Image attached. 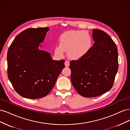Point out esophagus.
I'll return each instance as SVG.
<instances>
[{
	"label": "esophagus",
	"instance_id": "34e87169",
	"mask_svg": "<svg viewBox=\"0 0 130 130\" xmlns=\"http://www.w3.org/2000/svg\"><path fill=\"white\" fill-rule=\"evenodd\" d=\"M64 64L66 67H68L70 65V62L69 61H66L64 62Z\"/></svg>",
	"mask_w": 130,
	"mask_h": 130
}]
</instances>
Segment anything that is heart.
Masks as SVG:
<instances>
[{
	"instance_id": "1",
	"label": "heart",
	"mask_w": 130,
	"mask_h": 130,
	"mask_svg": "<svg viewBox=\"0 0 130 130\" xmlns=\"http://www.w3.org/2000/svg\"><path fill=\"white\" fill-rule=\"evenodd\" d=\"M92 45V37L87 31H68L61 35L59 45L55 48V54L62 56L65 52H68L69 58L77 60L86 56Z\"/></svg>"
}]
</instances>
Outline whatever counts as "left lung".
<instances>
[{"label": "left lung", "instance_id": "left-lung-1", "mask_svg": "<svg viewBox=\"0 0 130 130\" xmlns=\"http://www.w3.org/2000/svg\"><path fill=\"white\" fill-rule=\"evenodd\" d=\"M94 42L84 57L70 62L71 81L82 96H99L112 87L118 69V53L116 43L101 30H93Z\"/></svg>", "mask_w": 130, "mask_h": 130}]
</instances>
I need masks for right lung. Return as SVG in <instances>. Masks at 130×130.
Wrapping results in <instances>:
<instances>
[{
  "label": "right lung",
  "mask_w": 130,
  "mask_h": 130,
  "mask_svg": "<svg viewBox=\"0 0 130 130\" xmlns=\"http://www.w3.org/2000/svg\"><path fill=\"white\" fill-rule=\"evenodd\" d=\"M49 27L29 28L15 37L7 55V76L18 94L27 99H39L50 93L64 68V61L54 60L40 50Z\"/></svg>",
  "instance_id": "right-lung-1"
}]
</instances>
